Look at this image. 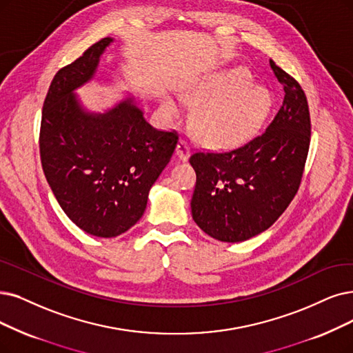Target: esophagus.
Returning <instances> with one entry per match:
<instances>
[{"instance_id": "esophagus-1", "label": "esophagus", "mask_w": 353, "mask_h": 353, "mask_svg": "<svg viewBox=\"0 0 353 353\" xmlns=\"http://www.w3.org/2000/svg\"><path fill=\"white\" fill-rule=\"evenodd\" d=\"M176 154H178V158L182 161V162H185V161H188V158H190V146L187 145V142H184V140H179L178 142V145H176Z\"/></svg>"}]
</instances>
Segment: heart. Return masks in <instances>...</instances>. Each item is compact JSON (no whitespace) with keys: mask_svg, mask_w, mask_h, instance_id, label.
I'll return each mask as SVG.
<instances>
[{"mask_svg":"<svg viewBox=\"0 0 353 353\" xmlns=\"http://www.w3.org/2000/svg\"><path fill=\"white\" fill-rule=\"evenodd\" d=\"M182 98L200 107L194 116V132L203 143L217 149L242 145L255 134L274 105L271 91L252 83L243 68L224 69L182 90ZM162 111L168 117L179 116L172 97H165Z\"/></svg>","mask_w":353,"mask_h":353,"instance_id":"obj_1","label":"heart"}]
</instances>
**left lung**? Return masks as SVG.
<instances>
[{"instance_id":"left-lung-1","label":"left lung","mask_w":353,"mask_h":353,"mask_svg":"<svg viewBox=\"0 0 353 353\" xmlns=\"http://www.w3.org/2000/svg\"><path fill=\"white\" fill-rule=\"evenodd\" d=\"M284 101L258 137L232 152H196L191 213L220 242H243L278 220L297 194L310 146V112L300 83L270 61Z\"/></svg>"}]
</instances>
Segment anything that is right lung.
Listing matches in <instances>:
<instances>
[{
  "mask_svg": "<svg viewBox=\"0 0 353 353\" xmlns=\"http://www.w3.org/2000/svg\"><path fill=\"white\" fill-rule=\"evenodd\" d=\"M112 37L101 39L54 75L41 111L40 159L56 200L79 229L116 237L143 216L152 185L178 134L153 129L128 95L104 112L75 94L95 74Z\"/></svg>",
  "mask_w": 353,
  "mask_h": 353,
  "instance_id": "add662e5",
  "label": "right lung"
}]
</instances>
